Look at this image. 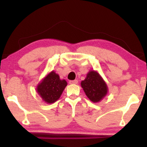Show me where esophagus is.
<instances>
[{
	"mask_svg": "<svg viewBox=\"0 0 147 147\" xmlns=\"http://www.w3.org/2000/svg\"><path fill=\"white\" fill-rule=\"evenodd\" d=\"M69 82H70V84H77V83H78V81L77 80H70Z\"/></svg>",
	"mask_w": 147,
	"mask_h": 147,
	"instance_id": "1",
	"label": "esophagus"
}]
</instances>
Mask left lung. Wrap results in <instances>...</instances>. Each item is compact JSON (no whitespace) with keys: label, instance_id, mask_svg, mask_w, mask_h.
Here are the masks:
<instances>
[{"label":"left lung","instance_id":"1","mask_svg":"<svg viewBox=\"0 0 147 147\" xmlns=\"http://www.w3.org/2000/svg\"><path fill=\"white\" fill-rule=\"evenodd\" d=\"M86 95L90 101L98 102L107 93V86L102 77L95 71L88 73L85 80L81 83Z\"/></svg>","mask_w":147,"mask_h":147}]
</instances>
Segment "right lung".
<instances>
[{"label": "right lung", "mask_w": 147, "mask_h": 147, "mask_svg": "<svg viewBox=\"0 0 147 147\" xmlns=\"http://www.w3.org/2000/svg\"><path fill=\"white\" fill-rule=\"evenodd\" d=\"M67 86L65 80H61L59 76L52 71L37 86V92L45 102L54 103L60 97Z\"/></svg>", "instance_id": "obj_1"}]
</instances>
